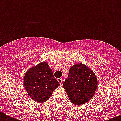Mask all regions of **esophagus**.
I'll list each match as a JSON object with an SVG mask.
<instances>
[{
  "label": "esophagus",
  "instance_id": "esophagus-1",
  "mask_svg": "<svg viewBox=\"0 0 121 121\" xmlns=\"http://www.w3.org/2000/svg\"><path fill=\"white\" fill-rule=\"evenodd\" d=\"M57 80H58V82L60 83V85L62 84V82H63L62 78H58V79H57Z\"/></svg>",
  "mask_w": 121,
  "mask_h": 121
}]
</instances>
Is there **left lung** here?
I'll use <instances>...</instances> for the list:
<instances>
[{"label": "left lung", "mask_w": 121, "mask_h": 121, "mask_svg": "<svg viewBox=\"0 0 121 121\" xmlns=\"http://www.w3.org/2000/svg\"><path fill=\"white\" fill-rule=\"evenodd\" d=\"M63 86L71 102L82 105L89 101L95 94L97 80L92 70L80 63L71 67Z\"/></svg>", "instance_id": "8db88e82"}]
</instances>
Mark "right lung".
Masks as SVG:
<instances>
[{"mask_svg": "<svg viewBox=\"0 0 121 121\" xmlns=\"http://www.w3.org/2000/svg\"><path fill=\"white\" fill-rule=\"evenodd\" d=\"M24 84L29 97L38 102L46 101L60 85L51 69L45 62L30 68L26 73Z\"/></svg>", "mask_w": 121, "mask_h": 121, "instance_id": "1", "label": "right lung"}]
</instances>
